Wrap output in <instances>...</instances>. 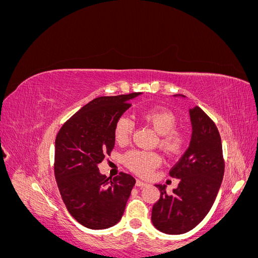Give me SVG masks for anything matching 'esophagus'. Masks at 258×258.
Instances as JSON below:
<instances>
[{
  "label": "esophagus",
  "instance_id": "1",
  "mask_svg": "<svg viewBox=\"0 0 258 258\" xmlns=\"http://www.w3.org/2000/svg\"><path fill=\"white\" fill-rule=\"evenodd\" d=\"M136 185H137L138 187H143V186H146V185H147V183H145V182L141 181V179H137Z\"/></svg>",
  "mask_w": 258,
  "mask_h": 258
}]
</instances>
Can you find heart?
<instances>
[{
	"mask_svg": "<svg viewBox=\"0 0 258 258\" xmlns=\"http://www.w3.org/2000/svg\"><path fill=\"white\" fill-rule=\"evenodd\" d=\"M142 119L151 126L156 134L159 135V145L170 156L181 154L186 145V136L184 132L176 130L177 117L165 107H154L141 114ZM135 124L127 116H121L117 119L114 127V137L117 143L124 144L129 142ZM126 165L139 175H148L157 168L161 158L158 154L153 152L132 151L124 156Z\"/></svg>",
	"mask_w": 258,
	"mask_h": 258,
	"instance_id": "1",
	"label": "heart"
}]
</instances>
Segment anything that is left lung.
I'll list each match as a JSON object with an SVG mask.
<instances>
[{
    "label": "left lung",
    "instance_id": "left-lung-1",
    "mask_svg": "<svg viewBox=\"0 0 258 258\" xmlns=\"http://www.w3.org/2000/svg\"><path fill=\"white\" fill-rule=\"evenodd\" d=\"M185 99L183 95H174ZM191 139L188 148L170 170L178 178L177 188L168 195L158 184L160 198L153 206L152 222L159 231L181 235L204 220L212 208L224 176L225 163L220 132L199 106L189 108Z\"/></svg>",
    "mask_w": 258,
    "mask_h": 258
}]
</instances>
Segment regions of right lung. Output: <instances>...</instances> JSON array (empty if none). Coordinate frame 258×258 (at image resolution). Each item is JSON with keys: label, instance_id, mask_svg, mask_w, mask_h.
<instances>
[{"label": "right lung", "instance_id": "1", "mask_svg": "<svg viewBox=\"0 0 258 258\" xmlns=\"http://www.w3.org/2000/svg\"><path fill=\"white\" fill-rule=\"evenodd\" d=\"M141 95L93 99L58 132L54 176L70 214L85 227L105 229L121 220L136 178L123 172L106 177L98 165L114 148L117 119Z\"/></svg>", "mask_w": 258, "mask_h": 258}]
</instances>
